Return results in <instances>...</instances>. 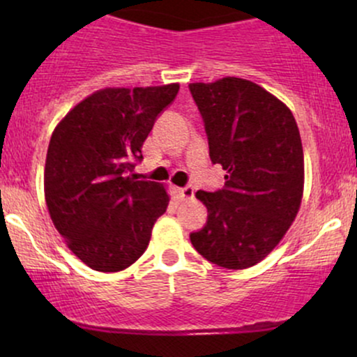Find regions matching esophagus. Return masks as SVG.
Wrapping results in <instances>:
<instances>
[{
    "instance_id": "obj_1",
    "label": "esophagus",
    "mask_w": 357,
    "mask_h": 357,
    "mask_svg": "<svg viewBox=\"0 0 357 357\" xmlns=\"http://www.w3.org/2000/svg\"><path fill=\"white\" fill-rule=\"evenodd\" d=\"M178 196L181 202H188V199H191L192 196H195V190H192L191 186H186V188H179L178 190Z\"/></svg>"
}]
</instances>
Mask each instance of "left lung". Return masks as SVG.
Listing matches in <instances>:
<instances>
[{
	"mask_svg": "<svg viewBox=\"0 0 357 357\" xmlns=\"http://www.w3.org/2000/svg\"><path fill=\"white\" fill-rule=\"evenodd\" d=\"M206 129L213 165L227 171L225 186L196 191L208 210L192 247L211 264L241 270L280 243L304 195V151L290 109L238 77L190 84Z\"/></svg>",
	"mask_w": 357,
	"mask_h": 357,
	"instance_id": "8db88e82",
	"label": "left lung"
}]
</instances>
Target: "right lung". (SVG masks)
I'll return each instance as SVG.
<instances>
[{
    "label": "right lung",
    "mask_w": 357,
    "mask_h": 357,
    "mask_svg": "<svg viewBox=\"0 0 357 357\" xmlns=\"http://www.w3.org/2000/svg\"><path fill=\"white\" fill-rule=\"evenodd\" d=\"M179 84L105 87L85 97L53 130L45 202L67 247L97 272H121L146 252L169 204L165 184L136 181L134 161Z\"/></svg>",
    "instance_id": "right-lung-1"
}]
</instances>
